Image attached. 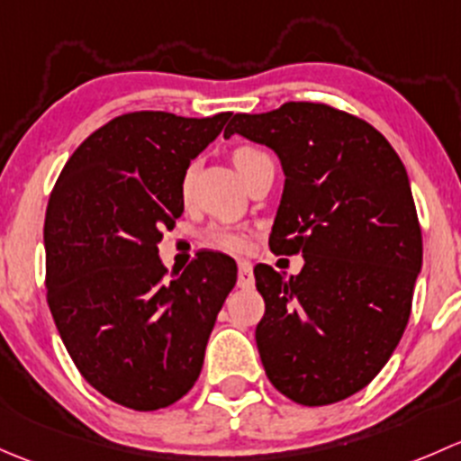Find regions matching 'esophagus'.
Listing matches in <instances>:
<instances>
[{"instance_id": "obj_1", "label": "esophagus", "mask_w": 461, "mask_h": 461, "mask_svg": "<svg viewBox=\"0 0 461 461\" xmlns=\"http://www.w3.org/2000/svg\"><path fill=\"white\" fill-rule=\"evenodd\" d=\"M253 284H255L253 264L246 262V259H241V262L237 264V286H240V288H253Z\"/></svg>"}]
</instances>
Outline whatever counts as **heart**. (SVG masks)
Instances as JSON below:
<instances>
[{"mask_svg":"<svg viewBox=\"0 0 461 461\" xmlns=\"http://www.w3.org/2000/svg\"><path fill=\"white\" fill-rule=\"evenodd\" d=\"M262 159H270V155L266 153L264 149H259V146H237V149L232 150V161H235L237 170H240L241 175L249 173V170ZM193 177H195V168L188 166L182 175V182H179V193H182V197L191 195ZM206 241L208 246H212V249L217 250H224V253H244L246 250V237L241 235V232L226 229V226H217V229L208 230Z\"/></svg>","mask_w":461,"mask_h":461,"instance_id":"obj_1","label":"heart"}]
</instances>
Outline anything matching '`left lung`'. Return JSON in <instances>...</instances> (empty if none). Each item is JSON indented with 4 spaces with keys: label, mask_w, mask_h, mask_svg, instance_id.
Listing matches in <instances>:
<instances>
[{
    "label": "left lung",
    "mask_w": 461,
    "mask_h": 461,
    "mask_svg": "<svg viewBox=\"0 0 461 461\" xmlns=\"http://www.w3.org/2000/svg\"><path fill=\"white\" fill-rule=\"evenodd\" d=\"M235 132L286 175L270 250L303 255L291 277L255 266L266 377L302 406L335 404L373 382L411 317L421 229L406 168L382 132L329 104L237 113L224 137Z\"/></svg>",
    "instance_id": "obj_1"
}]
</instances>
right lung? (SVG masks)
Instances as JSON below:
<instances>
[{
    "label": "right lung",
    "instance_id": "1",
    "mask_svg": "<svg viewBox=\"0 0 461 461\" xmlns=\"http://www.w3.org/2000/svg\"><path fill=\"white\" fill-rule=\"evenodd\" d=\"M230 113L115 117L70 155L44 221L46 300L84 379L115 404L158 411L197 382L237 266L199 253L182 275L159 262L161 230L184 212V170Z\"/></svg>",
    "mask_w": 461,
    "mask_h": 461
}]
</instances>
